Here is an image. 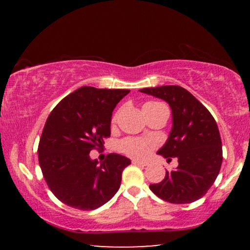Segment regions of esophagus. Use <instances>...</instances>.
Masks as SVG:
<instances>
[{
	"mask_svg": "<svg viewBox=\"0 0 250 250\" xmlns=\"http://www.w3.org/2000/svg\"><path fill=\"white\" fill-rule=\"evenodd\" d=\"M132 164H134V165H138V166H146V165H148V163L141 162V160H132Z\"/></svg>",
	"mask_w": 250,
	"mask_h": 250,
	"instance_id": "esophagus-1",
	"label": "esophagus"
}]
</instances>
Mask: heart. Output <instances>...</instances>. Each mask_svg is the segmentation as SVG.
I'll use <instances>...</instances> for the list:
<instances>
[{
  "instance_id": "b5f03b06",
  "label": "heart",
  "mask_w": 250,
  "mask_h": 250,
  "mask_svg": "<svg viewBox=\"0 0 250 250\" xmlns=\"http://www.w3.org/2000/svg\"><path fill=\"white\" fill-rule=\"evenodd\" d=\"M164 105L160 102L151 101L146 102L143 105V108H150V107H162ZM116 119H117V115H115L111 118V123L115 124ZM121 150L126 155L132 157V158H145L151 150V143L146 139H140V138H127L123 140L121 142Z\"/></svg>"
}]
</instances>
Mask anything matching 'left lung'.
<instances>
[{
    "label": "left lung",
    "mask_w": 250,
    "mask_h": 250,
    "mask_svg": "<svg viewBox=\"0 0 250 250\" xmlns=\"http://www.w3.org/2000/svg\"><path fill=\"white\" fill-rule=\"evenodd\" d=\"M168 102L173 128L158 153L179 166L166 170L162 182L150 184L160 199L172 204H189L204 197L220 173L223 152L217 124L208 109L189 91L177 85L140 90Z\"/></svg>",
    "instance_id": "1"
}]
</instances>
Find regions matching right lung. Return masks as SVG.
<instances>
[{
    "label": "right lung",
    "mask_w": 250,
    "mask_h": 250,
    "mask_svg": "<svg viewBox=\"0 0 250 250\" xmlns=\"http://www.w3.org/2000/svg\"><path fill=\"white\" fill-rule=\"evenodd\" d=\"M129 90L80 87L47 117L39 143V163L47 187L61 203L81 210L104 205L117 192L131 160L109 153L98 165L90 153L110 136L112 111Z\"/></svg>",
    "instance_id": "obj_1"
}]
</instances>
